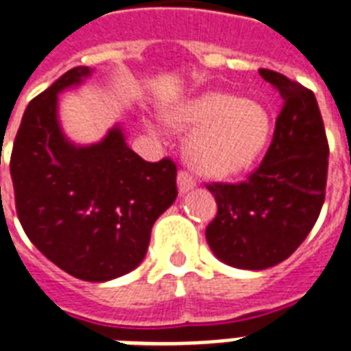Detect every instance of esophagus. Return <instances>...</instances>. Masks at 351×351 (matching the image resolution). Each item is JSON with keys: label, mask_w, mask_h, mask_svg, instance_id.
<instances>
[{"label": "esophagus", "mask_w": 351, "mask_h": 351, "mask_svg": "<svg viewBox=\"0 0 351 351\" xmlns=\"http://www.w3.org/2000/svg\"><path fill=\"white\" fill-rule=\"evenodd\" d=\"M176 184H178V191H180V193H188V191H191V189L195 188V178L189 176L188 173L180 171L178 176H176Z\"/></svg>", "instance_id": "34e87169"}]
</instances>
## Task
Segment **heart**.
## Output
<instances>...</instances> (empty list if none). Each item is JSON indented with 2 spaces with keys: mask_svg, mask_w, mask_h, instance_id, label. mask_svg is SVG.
<instances>
[{
  "mask_svg": "<svg viewBox=\"0 0 351 351\" xmlns=\"http://www.w3.org/2000/svg\"><path fill=\"white\" fill-rule=\"evenodd\" d=\"M176 132H189L184 154L193 171L208 178H230L253 167L271 139L269 111L247 98L206 90L163 111ZM150 128L162 124L150 121Z\"/></svg>",
  "mask_w": 351,
  "mask_h": 351,
  "instance_id": "heart-1",
  "label": "heart"
}]
</instances>
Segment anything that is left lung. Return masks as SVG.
<instances>
[{"mask_svg":"<svg viewBox=\"0 0 351 351\" xmlns=\"http://www.w3.org/2000/svg\"><path fill=\"white\" fill-rule=\"evenodd\" d=\"M261 76L277 87L282 110L261 167L241 184H212L217 215L206 241L238 269L271 268L300 247L320 215L329 147L313 90L274 70Z\"/></svg>","mask_w":351,"mask_h":351,"instance_id":"left-lung-1","label":"left lung"}]
</instances>
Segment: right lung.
<instances>
[{
    "label": "right lung",
    "instance_id": "1",
    "mask_svg": "<svg viewBox=\"0 0 351 351\" xmlns=\"http://www.w3.org/2000/svg\"><path fill=\"white\" fill-rule=\"evenodd\" d=\"M93 69L76 66L33 98L12 156L18 219L33 245L76 279L113 281L143 262L156 219L176 199V165L145 162L121 124L96 143H74L61 126L59 95Z\"/></svg>",
    "mask_w": 351,
    "mask_h": 351
}]
</instances>
